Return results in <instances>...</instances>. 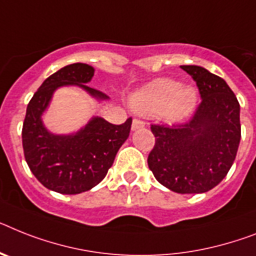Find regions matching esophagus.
<instances>
[{"mask_svg":"<svg viewBox=\"0 0 256 256\" xmlns=\"http://www.w3.org/2000/svg\"><path fill=\"white\" fill-rule=\"evenodd\" d=\"M144 126H145V123H144L142 120L133 119V122H132V130H138V128H144Z\"/></svg>","mask_w":256,"mask_h":256,"instance_id":"1","label":"esophagus"}]
</instances>
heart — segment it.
Wrapping results in <instances>:
<instances>
[{
    "label": "heart",
    "instance_id": "heart-1",
    "mask_svg": "<svg viewBox=\"0 0 256 256\" xmlns=\"http://www.w3.org/2000/svg\"><path fill=\"white\" fill-rule=\"evenodd\" d=\"M196 92L191 88H180V84L170 78H160L148 84L133 95L130 104L141 115L160 114L166 122L184 119L195 107Z\"/></svg>",
    "mask_w": 256,
    "mask_h": 256
}]
</instances>
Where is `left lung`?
I'll return each mask as SVG.
<instances>
[{
    "label": "left lung",
    "mask_w": 256,
    "mask_h": 256,
    "mask_svg": "<svg viewBox=\"0 0 256 256\" xmlns=\"http://www.w3.org/2000/svg\"><path fill=\"white\" fill-rule=\"evenodd\" d=\"M196 82L202 102L186 123L152 124L156 142L148 164L162 186L202 194L229 172L240 141V103L222 78L202 66L182 65Z\"/></svg>",
    "instance_id": "8db88e82"
}]
</instances>
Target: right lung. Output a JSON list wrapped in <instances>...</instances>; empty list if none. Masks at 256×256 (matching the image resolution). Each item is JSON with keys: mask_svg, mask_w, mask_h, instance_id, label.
Wrapping results in <instances>:
<instances>
[{"mask_svg": "<svg viewBox=\"0 0 256 256\" xmlns=\"http://www.w3.org/2000/svg\"><path fill=\"white\" fill-rule=\"evenodd\" d=\"M92 76L94 68L82 62L61 68L34 94L23 122V153L30 170L44 187L64 195L81 194L100 183L130 136L132 118L120 126L94 118L85 128L69 136L52 134L44 128L42 114L60 86L77 85L95 98H108L86 85Z\"/></svg>", "mask_w": 256, "mask_h": 256, "instance_id": "right-lung-1", "label": "right lung"}]
</instances>
